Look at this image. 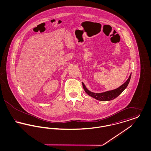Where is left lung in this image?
I'll return each mask as SVG.
<instances>
[{
  "instance_id": "8db88e82",
  "label": "left lung",
  "mask_w": 151,
  "mask_h": 151,
  "mask_svg": "<svg viewBox=\"0 0 151 151\" xmlns=\"http://www.w3.org/2000/svg\"><path fill=\"white\" fill-rule=\"evenodd\" d=\"M131 76V73L130 74L129 78L127 80V81L119 88L114 89V90L109 91H106V92H102V93H96L91 92L86 88V86L83 83H82V84H83V88H84L85 92L89 96L96 99L97 100L101 101H108L114 100L116 97H117L120 94L122 93V92L127 88L128 84H129Z\"/></svg>"
}]
</instances>
